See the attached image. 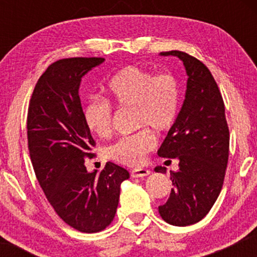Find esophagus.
Listing matches in <instances>:
<instances>
[{"label":"esophagus","instance_id":"34e87169","mask_svg":"<svg viewBox=\"0 0 257 257\" xmlns=\"http://www.w3.org/2000/svg\"><path fill=\"white\" fill-rule=\"evenodd\" d=\"M150 170L145 169V168H137V169L132 170V178H145V176L150 175Z\"/></svg>","mask_w":257,"mask_h":257}]
</instances>
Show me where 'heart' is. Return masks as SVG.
<instances>
[{"mask_svg":"<svg viewBox=\"0 0 257 257\" xmlns=\"http://www.w3.org/2000/svg\"><path fill=\"white\" fill-rule=\"evenodd\" d=\"M107 95L119 107L135 108L138 128H150L158 133L172 128L179 112V84L170 73L156 75L141 67L120 69L107 84ZM87 128L105 138L112 132V110L106 101L93 99L83 111ZM155 135L144 131L119 139L107 149V156L118 163L139 166L144 163L147 153L156 147Z\"/></svg>","mask_w":257,"mask_h":257,"instance_id":"heart-1","label":"heart"}]
</instances>
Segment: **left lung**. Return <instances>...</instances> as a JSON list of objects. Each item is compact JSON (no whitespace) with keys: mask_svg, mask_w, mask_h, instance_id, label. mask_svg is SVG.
Returning <instances> with one entry per match:
<instances>
[{"mask_svg":"<svg viewBox=\"0 0 257 257\" xmlns=\"http://www.w3.org/2000/svg\"><path fill=\"white\" fill-rule=\"evenodd\" d=\"M178 57L187 73L181 110L158 150L159 157L179 161L169 198L158 208L162 219L173 226H190L210 211L222 188L228 162L229 132L225 104L216 82L198 59L180 51L162 52ZM156 173L167 168L156 167Z\"/></svg>","mask_w":257,"mask_h":257,"instance_id":"8db88e82","label":"left lung"}]
</instances>
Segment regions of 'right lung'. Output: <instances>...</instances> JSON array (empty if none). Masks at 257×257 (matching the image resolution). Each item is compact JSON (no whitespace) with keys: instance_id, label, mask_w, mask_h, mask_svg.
I'll return each mask as SVG.
<instances>
[{"instance_id":"1","label":"right lung","mask_w":257,"mask_h":257,"mask_svg":"<svg viewBox=\"0 0 257 257\" xmlns=\"http://www.w3.org/2000/svg\"><path fill=\"white\" fill-rule=\"evenodd\" d=\"M104 58H70L53 63L37 81L28 112V143L35 174L64 222L79 232L105 229L118 206L128 170L107 162L89 173L84 159L95 141L83 118L79 87Z\"/></svg>"}]
</instances>
